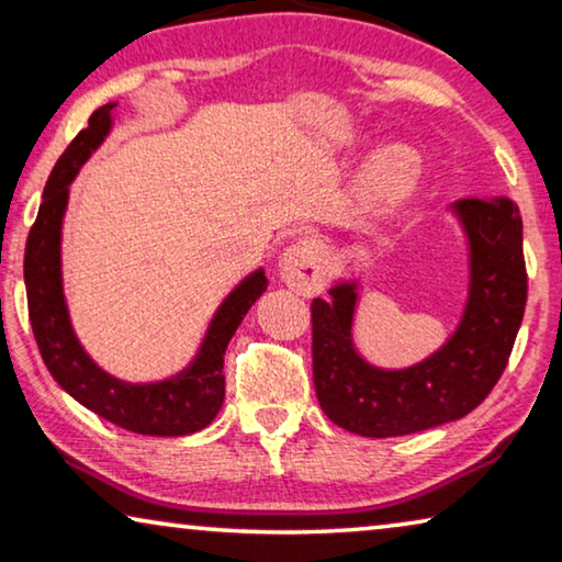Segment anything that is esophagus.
Segmentation results:
<instances>
[{
    "instance_id": "esophagus-1",
    "label": "esophagus",
    "mask_w": 562,
    "mask_h": 562,
    "mask_svg": "<svg viewBox=\"0 0 562 562\" xmlns=\"http://www.w3.org/2000/svg\"><path fill=\"white\" fill-rule=\"evenodd\" d=\"M280 280L292 292L302 297H315L325 290L327 270H325V245L317 240H300L280 255L278 262Z\"/></svg>"
}]
</instances>
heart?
<instances>
[{
    "mask_svg": "<svg viewBox=\"0 0 562 562\" xmlns=\"http://www.w3.org/2000/svg\"><path fill=\"white\" fill-rule=\"evenodd\" d=\"M424 180V160L406 144H386L359 166L349 190V215L359 225H374L414 201Z\"/></svg>",
    "mask_w": 562,
    "mask_h": 562,
    "instance_id": "obj_1",
    "label": "heart"
}]
</instances>
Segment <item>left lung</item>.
<instances>
[{
    "label": "left lung",
    "mask_w": 562,
    "mask_h": 562,
    "mask_svg": "<svg viewBox=\"0 0 562 562\" xmlns=\"http://www.w3.org/2000/svg\"><path fill=\"white\" fill-rule=\"evenodd\" d=\"M469 247V294L451 337L402 369L369 364L351 339L359 280L312 302V372L322 412L341 429L386 439L471 414L503 374L526 312L522 221L506 195L449 205Z\"/></svg>",
    "instance_id": "8db88e82"
}]
</instances>
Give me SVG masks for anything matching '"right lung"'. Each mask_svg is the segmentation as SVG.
Here are the masks:
<instances>
[{"instance_id":"1","label":"right lung","mask_w":562,"mask_h":562,"mask_svg":"<svg viewBox=\"0 0 562 562\" xmlns=\"http://www.w3.org/2000/svg\"><path fill=\"white\" fill-rule=\"evenodd\" d=\"M113 109L106 103L91 113L89 126L76 136L54 166L44 188L40 215L30 231L24 252V284L30 322L42 359L66 394L121 429L144 436H186L205 429L225 398L223 357L235 329L260 294L268 290L265 270L247 274L221 302L207 325L193 361L160 382L133 384L113 376L89 357L76 337L61 272V227L69 186L113 128Z\"/></svg>"}]
</instances>
